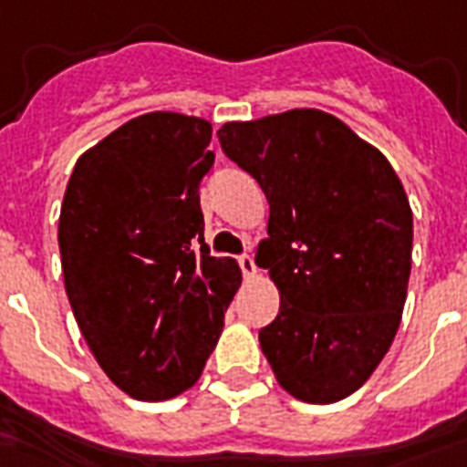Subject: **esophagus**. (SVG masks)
Segmentation results:
<instances>
[{"instance_id":"obj_1","label":"esophagus","mask_w":467,"mask_h":467,"mask_svg":"<svg viewBox=\"0 0 467 467\" xmlns=\"http://www.w3.org/2000/svg\"><path fill=\"white\" fill-rule=\"evenodd\" d=\"M237 265H240L244 276H254V274H257V265H254L252 254H240V257H237Z\"/></svg>"}]
</instances>
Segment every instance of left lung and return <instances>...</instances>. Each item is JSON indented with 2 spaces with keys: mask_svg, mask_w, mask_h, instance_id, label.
<instances>
[{
  "mask_svg": "<svg viewBox=\"0 0 467 467\" xmlns=\"http://www.w3.org/2000/svg\"><path fill=\"white\" fill-rule=\"evenodd\" d=\"M218 139L269 201L254 259L281 306L262 352L296 400H345L382 362L407 301L414 225L400 176L320 109L227 122Z\"/></svg>",
  "mask_w": 467,
  "mask_h": 467,
  "instance_id": "obj_1",
  "label": "left lung"
}]
</instances>
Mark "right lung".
Listing matches in <instances>:
<instances>
[{
    "label": "right lung",
    "mask_w": 467,
    "mask_h": 467,
    "mask_svg": "<svg viewBox=\"0 0 467 467\" xmlns=\"http://www.w3.org/2000/svg\"><path fill=\"white\" fill-rule=\"evenodd\" d=\"M213 127L149 112L85 151L58 220L66 294L105 375L141 401L201 377L242 274L202 244ZM202 249H197V244Z\"/></svg>",
    "instance_id": "1"
}]
</instances>
